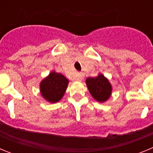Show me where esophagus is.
Listing matches in <instances>:
<instances>
[{
    "instance_id": "34e87169",
    "label": "esophagus",
    "mask_w": 153,
    "mask_h": 153,
    "mask_svg": "<svg viewBox=\"0 0 153 153\" xmlns=\"http://www.w3.org/2000/svg\"><path fill=\"white\" fill-rule=\"evenodd\" d=\"M83 77H84V76H83V73H77L75 79L76 80L79 81V80H82V79H83Z\"/></svg>"
}]
</instances>
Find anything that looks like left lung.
Listing matches in <instances>:
<instances>
[{
	"label": "left lung",
	"instance_id": "left-lung-1",
	"mask_svg": "<svg viewBox=\"0 0 153 153\" xmlns=\"http://www.w3.org/2000/svg\"><path fill=\"white\" fill-rule=\"evenodd\" d=\"M86 83L92 97L98 102H106L111 96V84L102 74H99L96 77L87 78Z\"/></svg>",
	"mask_w": 153,
	"mask_h": 153
}]
</instances>
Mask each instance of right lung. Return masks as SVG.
Segmentation results:
<instances>
[{"label": "right lung", "mask_w": 153, "mask_h": 153, "mask_svg": "<svg viewBox=\"0 0 153 153\" xmlns=\"http://www.w3.org/2000/svg\"><path fill=\"white\" fill-rule=\"evenodd\" d=\"M68 83V79L64 76L52 71L40 82V93L46 100L55 103L63 97Z\"/></svg>", "instance_id": "add662e5"}]
</instances>
